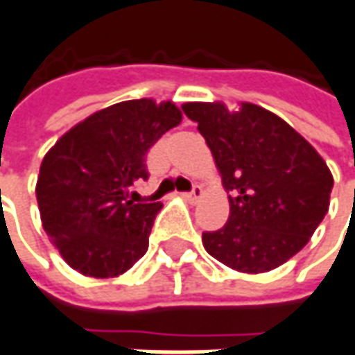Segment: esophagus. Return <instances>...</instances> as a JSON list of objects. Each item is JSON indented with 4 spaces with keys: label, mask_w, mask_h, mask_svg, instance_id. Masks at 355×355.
<instances>
[{
    "label": "esophagus",
    "mask_w": 355,
    "mask_h": 355,
    "mask_svg": "<svg viewBox=\"0 0 355 355\" xmlns=\"http://www.w3.org/2000/svg\"><path fill=\"white\" fill-rule=\"evenodd\" d=\"M201 197H202V187H201V185H197V183L193 185L191 191L185 193V199H189L191 202H197L199 199H201Z\"/></svg>",
    "instance_id": "1"
}]
</instances>
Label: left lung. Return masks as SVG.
<instances>
[{
    "mask_svg": "<svg viewBox=\"0 0 355 355\" xmlns=\"http://www.w3.org/2000/svg\"><path fill=\"white\" fill-rule=\"evenodd\" d=\"M222 183L230 193L228 222L202 232V245L239 272H266L305 248L321 224L332 191V173L304 137L265 107L189 102Z\"/></svg>",
    "mask_w": 355,
    "mask_h": 355,
    "instance_id": "8db88e82",
    "label": "left lung"
}]
</instances>
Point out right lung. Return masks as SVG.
<instances>
[{
  "mask_svg": "<svg viewBox=\"0 0 355 355\" xmlns=\"http://www.w3.org/2000/svg\"><path fill=\"white\" fill-rule=\"evenodd\" d=\"M180 121L172 102L127 100L80 121L44 156L36 183L42 226L71 268L110 278L145 255L162 202H135L133 187L148 180L150 146Z\"/></svg>",
  "mask_w": 355,
  "mask_h": 355,
  "instance_id": "add662e5",
  "label": "right lung"
}]
</instances>
